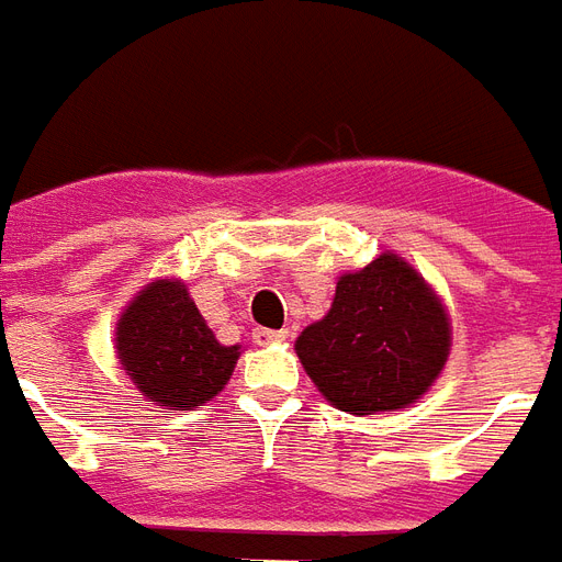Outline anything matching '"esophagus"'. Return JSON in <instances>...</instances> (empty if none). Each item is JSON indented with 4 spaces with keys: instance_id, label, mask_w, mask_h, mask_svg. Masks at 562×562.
I'll return each instance as SVG.
<instances>
[{
    "instance_id": "obj_1",
    "label": "esophagus",
    "mask_w": 562,
    "mask_h": 562,
    "mask_svg": "<svg viewBox=\"0 0 562 562\" xmlns=\"http://www.w3.org/2000/svg\"><path fill=\"white\" fill-rule=\"evenodd\" d=\"M254 344H260V347H266V344H278V341H286V331H276V329H254L251 331Z\"/></svg>"
}]
</instances>
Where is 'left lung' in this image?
I'll return each instance as SVG.
<instances>
[{
  "label": "left lung",
  "instance_id": "obj_1",
  "mask_svg": "<svg viewBox=\"0 0 562 562\" xmlns=\"http://www.w3.org/2000/svg\"><path fill=\"white\" fill-rule=\"evenodd\" d=\"M452 329L443 302L398 254L338 278L329 314L296 338L323 398L353 416L401 411L443 371Z\"/></svg>",
  "mask_w": 562,
  "mask_h": 562
}]
</instances>
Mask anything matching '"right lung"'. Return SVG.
Returning <instances> with one entry per match:
<instances>
[{
    "mask_svg": "<svg viewBox=\"0 0 562 562\" xmlns=\"http://www.w3.org/2000/svg\"><path fill=\"white\" fill-rule=\"evenodd\" d=\"M116 353L146 398L164 411H194L227 386L239 344H218L188 286L161 278L143 286L122 311Z\"/></svg>",
    "mask_w": 562,
    "mask_h": 562,
    "instance_id": "obj_1",
    "label": "right lung"
}]
</instances>
